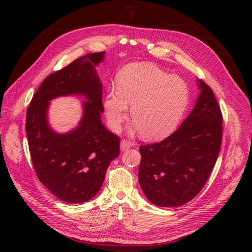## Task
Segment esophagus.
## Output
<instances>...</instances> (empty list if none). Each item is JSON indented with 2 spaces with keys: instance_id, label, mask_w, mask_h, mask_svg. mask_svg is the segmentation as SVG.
<instances>
[{
  "instance_id": "1",
  "label": "esophagus",
  "mask_w": 252,
  "mask_h": 252,
  "mask_svg": "<svg viewBox=\"0 0 252 252\" xmlns=\"http://www.w3.org/2000/svg\"><path fill=\"white\" fill-rule=\"evenodd\" d=\"M130 147H131V144H130V142H128V141H126V140L121 141V144H120V148H121V150H122V151L128 150V149L130 148Z\"/></svg>"
}]
</instances>
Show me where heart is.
Wrapping results in <instances>:
<instances>
[{
  "mask_svg": "<svg viewBox=\"0 0 252 252\" xmlns=\"http://www.w3.org/2000/svg\"><path fill=\"white\" fill-rule=\"evenodd\" d=\"M117 87L104 102L109 127L118 130L131 107L132 124L146 140L170 134L188 104L186 83L154 64L127 65L119 74Z\"/></svg>",
  "mask_w": 252,
  "mask_h": 252,
  "instance_id": "1",
  "label": "heart"
}]
</instances>
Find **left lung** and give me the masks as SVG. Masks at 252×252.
<instances>
[{
	"label": "left lung",
	"mask_w": 252,
	"mask_h": 252,
	"mask_svg": "<svg viewBox=\"0 0 252 252\" xmlns=\"http://www.w3.org/2000/svg\"><path fill=\"white\" fill-rule=\"evenodd\" d=\"M192 111L164 141L141 146L139 183L148 201L178 207L191 201L207 182L222 143V113L211 88L196 80Z\"/></svg>",
	"instance_id": "left-lung-1"
}]
</instances>
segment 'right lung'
Instances as JSON below:
<instances>
[{
  "label": "right lung",
  "instance_id": "obj_1",
  "mask_svg": "<svg viewBox=\"0 0 252 252\" xmlns=\"http://www.w3.org/2000/svg\"><path fill=\"white\" fill-rule=\"evenodd\" d=\"M105 51L89 53L43 81L29 104L26 134L40 182L58 199L84 203L100 191L106 171L120 155V140L104 127L101 113L103 84L96 68ZM61 96H82V117L67 133L49 123L50 102Z\"/></svg>",
  "mask_w": 252,
  "mask_h": 252
}]
</instances>
